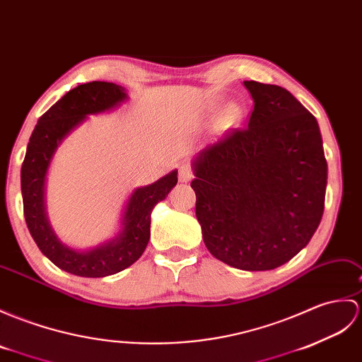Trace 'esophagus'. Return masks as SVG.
<instances>
[{"label":"esophagus","instance_id":"1","mask_svg":"<svg viewBox=\"0 0 362 362\" xmlns=\"http://www.w3.org/2000/svg\"><path fill=\"white\" fill-rule=\"evenodd\" d=\"M192 179V171L188 165H182L179 168V182L188 183Z\"/></svg>","mask_w":362,"mask_h":362}]
</instances>
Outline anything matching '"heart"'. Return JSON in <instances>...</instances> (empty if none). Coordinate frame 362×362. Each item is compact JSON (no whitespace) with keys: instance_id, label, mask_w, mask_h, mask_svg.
Returning a JSON list of instances; mask_svg holds the SVG:
<instances>
[{"instance_id":"heart-1","label":"heart","mask_w":362,"mask_h":362,"mask_svg":"<svg viewBox=\"0 0 362 362\" xmlns=\"http://www.w3.org/2000/svg\"><path fill=\"white\" fill-rule=\"evenodd\" d=\"M216 106H217V102L211 105V107H216ZM242 117H243V106L239 102H236V100H231V102H228L223 106L219 122L222 126H225V128H230V126L238 124L242 120Z\"/></svg>"}]
</instances>
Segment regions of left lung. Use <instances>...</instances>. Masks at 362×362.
<instances>
[{"instance_id": "8db88e82", "label": "left lung", "mask_w": 362, "mask_h": 362, "mask_svg": "<svg viewBox=\"0 0 362 362\" xmlns=\"http://www.w3.org/2000/svg\"><path fill=\"white\" fill-rule=\"evenodd\" d=\"M255 109L245 129L192 158L196 216L216 259L247 272L287 264L324 213L327 162L315 117L287 89L243 81Z\"/></svg>"}]
</instances>
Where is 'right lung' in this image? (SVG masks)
I'll use <instances>...</instances> for the list:
<instances>
[{"label":"right lung","mask_w":362,"mask_h":362,"mask_svg":"<svg viewBox=\"0 0 362 362\" xmlns=\"http://www.w3.org/2000/svg\"><path fill=\"white\" fill-rule=\"evenodd\" d=\"M129 100L115 83L92 81L74 88L49 109L33 129L21 166V194L30 236L50 262L81 277H105L131 267L149 242L151 213L177 183V170L146 187L134 188L126 199L114 236L89 248H74L57 236L46 211V182L62 143L89 115L111 112Z\"/></svg>","instance_id":"add662e5"}]
</instances>
